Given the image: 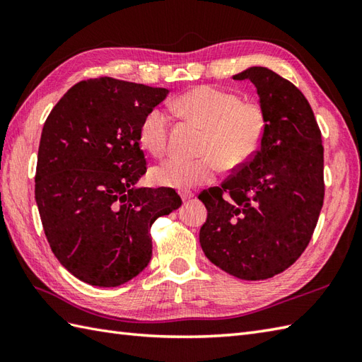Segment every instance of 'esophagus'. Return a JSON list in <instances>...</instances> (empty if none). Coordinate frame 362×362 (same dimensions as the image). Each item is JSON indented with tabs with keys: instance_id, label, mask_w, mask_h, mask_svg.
Listing matches in <instances>:
<instances>
[{
	"instance_id": "esophagus-1",
	"label": "esophagus",
	"mask_w": 362,
	"mask_h": 362,
	"mask_svg": "<svg viewBox=\"0 0 362 362\" xmlns=\"http://www.w3.org/2000/svg\"><path fill=\"white\" fill-rule=\"evenodd\" d=\"M180 197H182L183 202H188V201H191V199L194 197V194L193 193H182Z\"/></svg>"
}]
</instances>
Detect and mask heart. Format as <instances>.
I'll return each mask as SVG.
<instances>
[{"label": "heart", "mask_w": 362, "mask_h": 362, "mask_svg": "<svg viewBox=\"0 0 362 362\" xmlns=\"http://www.w3.org/2000/svg\"><path fill=\"white\" fill-rule=\"evenodd\" d=\"M174 109L205 127L199 158L173 156L151 171V179L158 187L179 191L210 183L219 169H235L249 161L263 141L267 119L255 101H241L233 91L201 86L183 93L174 101ZM171 127L169 115L153 107L140 124V141L153 156L166 151Z\"/></svg>", "instance_id": "obj_1"}]
</instances>
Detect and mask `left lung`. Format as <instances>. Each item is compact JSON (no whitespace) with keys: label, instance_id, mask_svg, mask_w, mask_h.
Segmentation results:
<instances>
[{"label":"left lung","instance_id":"left-lung-1","mask_svg":"<svg viewBox=\"0 0 362 362\" xmlns=\"http://www.w3.org/2000/svg\"><path fill=\"white\" fill-rule=\"evenodd\" d=\"M235 81L257 88L267 127L259 149L221 187L204 189L199 241L213 264L241 280H266L302 255L324 205V148L310 103L266 66Z\"/></svg>","mask_w":362,"mask_h":362}]
</instances>
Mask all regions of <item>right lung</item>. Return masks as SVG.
<instances>
[{
  "instance_id": "obj_1",
  "label": "right lung",
  "mask_w": 362,
  "mask_h": 362,
  "mask_svg": "<svg viewBox=\"0 0 362 362\" xmlns=\"http://www.w3.org/2000/svg\"><path fill=\"white\" fill-rule=\"evenodd\" d=\"M112 78L76 83L46 118L35 202L51 250L91 286L132 280L152 257L151 226L182 205L171 188H143L140 124L168 96Z\"/></svg>"
}]
</instances>
